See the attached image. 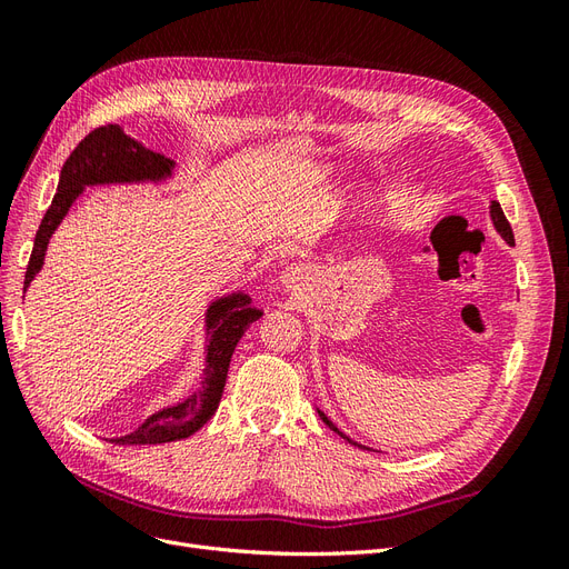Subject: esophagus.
Returning a JSON list of instances; mask_svg holds the SVG:
<instances>
[{"label": "esophagus", "instance_id": "esophagus-1", "mask_svg": "<svg viewBox=\"0 0 569 569\" xmlns=\"http://www.w3.org/2000/svg\"><path fill=\"white\" fill-rule=\"evenodd\" d=\"M282 287L287 289H301L306 282H308V268L306 266H289L282 278H280Z\"/></svg>", "mask_w": 569, "mask_h": 569}]
</instances>
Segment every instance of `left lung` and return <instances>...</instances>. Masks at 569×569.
Returning <instances> with one entry per match:
<instances>
[{"instance_id": "left-lung-1", "label": "left lung", "mask_w": 569, "mask_h": 569, "mask_svg": "<svg viewBox=\"0 0 569 569\" xmlns=\"http://www.w3.org/2000/svg\"><path fill=\"white\" fill-rule=\"evenodd\" d=\"M491 220H493V228L498 230V234H501L503 239H506V242L512 247L515 244V239H512V230H510V222L506 220V216H503V209H501V203H498V201H491ZM318 416L322 418V422L327 425V427H330V429H335V432L339 435V437H343V439H347L349 443H356V441H351L347 435H343V432H339V429L332 425V420L330 418H327L325 416V412L322 410H318ZM356 446H360V443H356ZM360 449H363V446H360Z\"/></svg>"}]
</instances>
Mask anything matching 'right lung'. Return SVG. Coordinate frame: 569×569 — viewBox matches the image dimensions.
I'll return each instance as SVG.
<instances>
[{"mask_svg":"<svg viewBox=\"0 0 569 569\" xmlns=\"http://www.w3.org/2000/svg\"><path fill=\"white\" fill-rule=\"evenodd\" d=\"M176 161L166 159L163 153L142 147L118 126H104L92 130L66 159L57 194L51 199L40 230L36 234V244L26 270L23 291L30 287L32 278L44 266L47 244L54 230L61 226L66 213L71 211L76 199L84 192V187L97 184H130V182H161L173 176ZM263 316V311L251 306V297L237 291L230 297H220L211 301L206 311V368L201 377V389L184 401L161 408L149 416L134 432L126 437L111 439L123 446H144V443H166L178 441L194 435L206 422L213 418L220 403L222 389H226L230 358L234 353L237 341L249 330V325Z\"/></svg>","mask_w":569,"mask_h":569,"instance_id":"add662e5","label":"right lung"}]
</instances>
